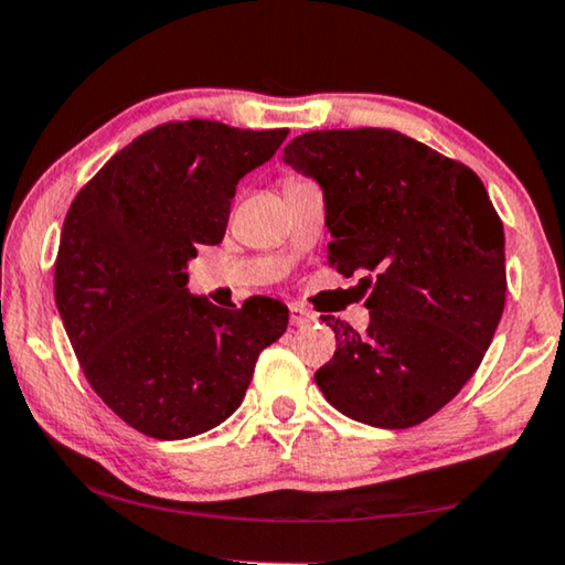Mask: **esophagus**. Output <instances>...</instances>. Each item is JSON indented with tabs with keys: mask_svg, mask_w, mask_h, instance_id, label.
Wrapping results in <instances>:
<instances>
[{
	"mask_svg": "<svg viewBox=\"0 0 565 565\" xmlns=\"http://www.w3.org/2000/svg\"><path fill=\"white\" fill-rule=\"evenodd\" d=\"M289 315H291V324L294 327H303V324H311V321H317V315H311L309 309L299 307V303H291Z\"/></svg>",
	"mask_w": 565,
	"mask_h": 565,
	"instance_id": "1",
	"label": "esophagus"
}]
</instances>
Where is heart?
<instances>
[{
  "label": "heart",
  "mask_w": 565,
  "mask_h": 565,
  "mask_svg": "<svg viewBox=\"0 0 565 565\" xmlns=\"http://www.w3.org/2000/svg\"><path fill=\"white\" fill-rule=\"evenodd\" d=\"M294 181H299V178H294V175H289V178H286V181H284V185H289V183H294Z\"/></svg>",
  "instance_id": "heart-1"
}]
</instances>
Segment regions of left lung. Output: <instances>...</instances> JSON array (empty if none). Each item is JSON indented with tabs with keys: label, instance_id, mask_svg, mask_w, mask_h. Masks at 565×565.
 <instances>
[{
	"label": "left lung",
	"instance_id": "8db88e82",
	"mask_svg": "<svg viewBox=\"0 0 565 565\" xmlns=\"http://www.w3.org/2000/svg\"><path fill=\"white\" fill-rule=\"evenodd\" d=\"M284 163L321 185L329 264L372 289L366 331L321 317L339 344L319 390L356 423H425L476 374L503 317L505 236L486 185L384 128L303 132Z\"/></svg>",
	"mask_w": 565,
	"mask_h": 565
}]
</instances>
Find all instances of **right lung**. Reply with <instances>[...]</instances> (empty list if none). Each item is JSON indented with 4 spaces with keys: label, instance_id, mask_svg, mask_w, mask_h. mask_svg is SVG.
Segmentation results:
<instances>
[{
    "label": "right lung",
    "instance_id": "right-lung-1",
    "mask_svg": "<svg viewBox=\"0 0 565 565\" xmlns=\"http://www.w3.org/2000/svg\"><path fill=\"white\" fill-rule=\"evenodd\" d=\"M286 136L216 120L158 125L70 205L57 311L89 387L142 435L185 440L234 415L262 349L289 324L276 299L221 309L185 289L195 246L221 244L238 181Z\"/></svg>",
    "mask_w": 565,
    "mask_h": 565
}]
</instances>
